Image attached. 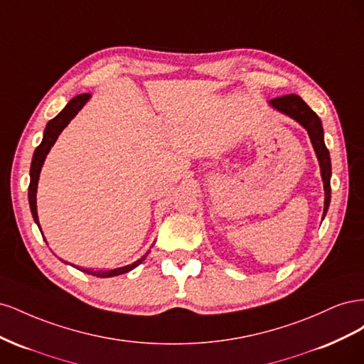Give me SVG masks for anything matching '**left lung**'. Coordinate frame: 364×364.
I'll return each instance as SVG.
<instances>
[{
	"instance_id": "8db88e82",
	"label": "left lung",
	"mask_w": 364,
	"mask_h": 364,
	"mask_svg": "<svg viewBox=\"0 0 364 364\" xmlns=\"http://www.w3.org/2000/svg\"><path fill=\"white\" fill-rule=\"evenodd\" d=\"M269 105L274 109V111L293 118L296 123H299L306 130L308 136H310L318 165H321V176L323 181V190H325V203H323V215H322V220H323L328 213L329 202H331V158H329V151L325 146L322 121L314 111H311V107L308 106L299 95L290 94L279 98H273V100L269 102Z\"/></svg>"
}]
</instances>
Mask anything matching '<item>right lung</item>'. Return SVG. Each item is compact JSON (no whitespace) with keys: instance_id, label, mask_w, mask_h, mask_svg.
Wrapping results in <instances>:
<instances>
[{"instance_id":"1","label":"right lung","mask_w":364,"mask_h":364,"mask_svg":"<svg viewBox=\"0 0 364 364\" xmlns=\"http://www.w3.org/2000/svg\"><path fill=\"white\" fill-rule=\"evenodd\" d=\"M91 94H80L74 97L73 100L68 102V105L65 106L62 111L54 117L53 119H50L46 130H43V136H42V142L36 147L35 153H33V159H31V165H30V185H28V203H30V211L33 215V220L38 225L39 230H41V225H39V217H38V206H36V193H38V182H39V174L42 170V165L46 162V158L50 153L51 147L54 146V142L58 141L59 135L62 134V130L70 124V121L82 111V107L90 102ZM43 237V235H42ZM46 240V238H43ZM47 243V241H46ZM150 252V250H149ZM149 252L146 255H142L139 259H136L135 262L127 264L124 267H118V269H112V270H90V269H82V272L92 274V277L97 278H112V277H118V274H123L130 272L132 269L138 267L139 264L146 259V257L149 255ZM63 261V259H60ZM65 262V261H63ZM80 270V269H79Z\"/></svg>"}]
</instances>
